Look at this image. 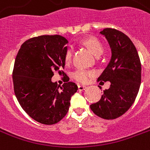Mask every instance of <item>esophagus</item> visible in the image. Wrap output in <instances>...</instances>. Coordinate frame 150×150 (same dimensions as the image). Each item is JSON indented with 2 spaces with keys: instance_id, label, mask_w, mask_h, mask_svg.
I'll return each mask as SVG.
<instances>
[{
  "instance_id": "34e87169",
  "label": "esophagus",
  "mask_w": 150,
  "mask_h": 150,
  "mask_svg": "<svg viewBox=\"0 0 150 150\" xmlns=\"http://www.w3.org/2000/svg\"><path fill=\"white\" fill-rule=\"evenodd\" d=\"M86 88V86H83V85H78V90H79V91H83Z\"/></svg>"
}]
</instances>
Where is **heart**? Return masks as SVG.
Wrapping results in <instances>:
<instances>
[{
  "instance_id": "1",
  "label": "heart",
  "mask_w": 150,
  "mask_h": 150,
  "mask_svg": "<svg viewBox=\"0 0 150 150\" xmlns=\"http://www.w3.org/2000/svg\"><path fill=\"white\" fill-rule=\"evenodd\" d=\"M82 44L86 46L97 57H99L100 55L102 54L103 51H104V48H103L101 42L98 38H96L94 37L87 38L83 40L82 41ZM72 55L73 50L71 47H68L67 50H66V52H65L64 55V60L67 64H70L71 61ZM92 75H93V72L90 71L77 70L73 73L72 77L74 79H75L78 82H79V83H85L88 82L89 77Z\"/></svg>"
}]
</instances>
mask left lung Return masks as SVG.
I'll use <instances>...</instances> for the list:
<instances>
[{"label":"left lung","instance_id":"1","mask_svg":"<svg viewBox=\"0 0 150 150\" xmlns=\"http://www.w3.org/2000/svg\"><path fill=\"white\" fill-rule=\"evenodd\" d=\"M100 34L108 41L112 57L98 81L100 83L109 81L111 85L108 90H104L99 101L90 105V108L100 118L114 120L131 108L138 95L141 62L134 45L126 34L112 28L102 30Z\"/></svg>","mask_w":150,"mask_h":150}]
</instances>
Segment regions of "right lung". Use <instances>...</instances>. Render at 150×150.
I'll return each mask as SVG.
<instances>
[{"mask_svg":"<svg viewBox=\"0 0 150 150\" xmlns=\"http://www.w3.org/2000/svg\"><path fill=\"white\" fill-rule=\"evenodd\" d=\"M68 43L60 35H42L21 45L15 60L14 92L23 109L38 123L52 125L68 112L71 98L77 92L75 83L62 86L52 83L54 71L66 75L64 55Z\"/></svg>","mask_w":150,"mask_h":150,"instance_id":"obj_1","label":"right lung"}]
</instances>
